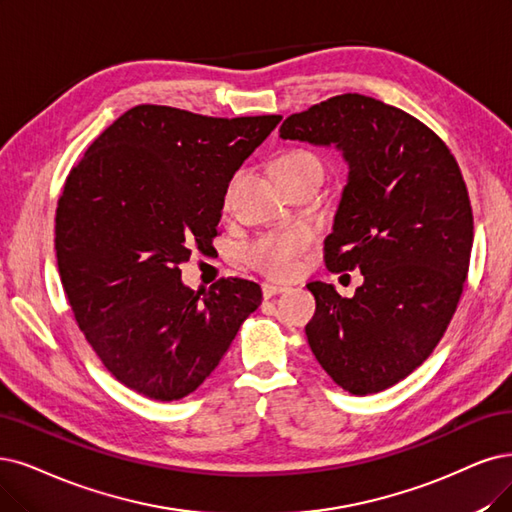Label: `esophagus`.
Masks as SVG:
<instances>
[{"label":"esophagus","instance_id":"1","mask_svg":"<svg viewBox=\"0 0 512 512\" xmlns=\"http://www.w3.org/2000/svg\"><path fill=\"white\" fill-rule=\"evenodd\" d=\"M287 291H289L287 287H278V285H263V287H261V293H263V297H266V299L276 297V295H280V293H287Z\"/></svg>","mask_w":512,"mask_h":512}]
</instances>
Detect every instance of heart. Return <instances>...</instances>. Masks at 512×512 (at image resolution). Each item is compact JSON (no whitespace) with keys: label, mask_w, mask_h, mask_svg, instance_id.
<instances>
[{"label":"heart","mask_w":512,"mask_h":512,"mask_svg":"<svg viewBox=\"0 0 512 512\" xmlns=\"http://www.w3.org/2000/svg\"><path fill=\"white\" fill-rule=\"evenodd\" d=\"M274 173L282 187L295 181H304L310 177H323L325 168L314 154L304 149H295L282 154L274 162ZM230 194H225V204ZM314 232L310 227H291V230L266 232L255 236L251 242L244 244V261L263 276L274 280H287L297 274L299 261L314 246Z\"/></svg>","instance_id":"b5f03b06"}]
</instances>
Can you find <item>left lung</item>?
<instances>
[{"label":"left lung","instance_id":"obj_1","mask_svg":"<svg viewBox=\"0 0 512 512\" xmlns=\"http://www.w3.org/2000/svg\"><path fill=\"white\" fill-rule=\"evenodd\" d=\"M280 137L335 145L348 162L325 261L365 282L354 297L310 282L306 335L337 386L382 392L437 348L464 291L475 227L460 166L426 124L356 92L293 113Z\"/></svg>","mask_w":512,"mask_h":512}]
</instances>
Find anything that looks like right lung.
Returning <instances> with one entry per match:
<instances>
[{
	"mask_svg": "<svg viewBox=\"0 0 512 512\" xmlns=\"http://www.w3.org/2000/svg\"><path fill=\"white\" fill-rule=\"evenodd\" d=\"M280 120L137 105L65 181L54 249L69 306L105 369L151 401L194 392L261 304L257 282L192 291L179 266L213 244L227 185Z\"/></svg>",
	"mask_w": 512,
	"mask_h": 512,
	"instance_id": "add662e5",
	"label": "right lung"
}]
</instances>
